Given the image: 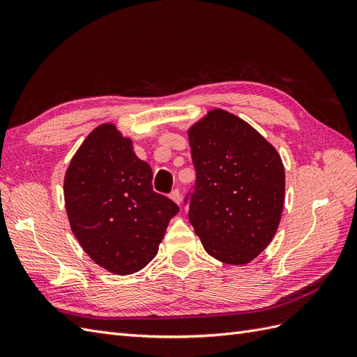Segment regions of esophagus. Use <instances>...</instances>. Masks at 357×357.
Listing matches in <instances>:
<instances>
[{
	"label": "esophagus",
	"mask_w": 357,
	"mask_h": 357,
	"mask_svg": "<svg viewBox=\"0 0 357 357\" xmlns=\"http://www.w3.org/2000/svg\"><path fill=\"white\" fill-rule=\"evenodd\" d=\"M169 198L180 205V202H181V195H180V190H178V189H174V190H172V192L169 193Z\"/></svg>",
	"instance_id": "34e87169"
}]
</instances>
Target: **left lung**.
Returning <instances> with one entry per match:
<instances>
[{
  "instance_id": "8db88e82",
  "label": "left lung",
  "mask_w": 357,
  "mask_h": 357,
  "mask_svg": "<svg viewBox=\"0 0 357 357\" xmlns=\"http://www.w3.org/2000/svg\"><path fill=\"white\" fill-rule=\"evenodd\" d=\"M197 180L186 193L189 220L210 256L244 265L277 232L284 204V168L256 129L213 110L189 131Z\"/></svg>"
}]
</instances>
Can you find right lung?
Here are the masks:
<instances>
[{
  "label": "right lung",
  "instance_id": "obj_1",
  "mask_svg": "<svg viewBox=\"0 0 357 357\" xmlns=\"http://www.w3.org/2000/svg\"><path fill=\"white\" fill-rule=\"evenodd\" d=\"M153 172L114 125H101L74 155L63 180L73 234L95 264L117 275L156 256L178 205L156 193Z\"/></svg>",
  "mask_w": 357,
  "mask_h": 357
}]
</instances>
